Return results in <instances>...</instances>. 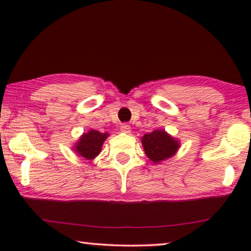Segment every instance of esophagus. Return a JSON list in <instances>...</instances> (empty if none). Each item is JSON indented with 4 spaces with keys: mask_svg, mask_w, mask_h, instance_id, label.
<instances>
[{
    "mask_svg": "<svg viewBox=\"0 0 251 251\" xmlns=\"http://www.w3.org/2000/svg\"><path fill=\"white\" fill-rule=\"evenodd\" d=\"M120 129H121V131L125 133H130V131H131V126H130L129 125H126V123H123V125H121Z\"/></svg>",
    "mask_w": 251,
    "mask_h": 251,
    "instance_id": "obj_1",
    "label": "esophagus"
}]
</instances>
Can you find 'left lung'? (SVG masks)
Listing matches in <instances>:
<instances>
[{"instance_id": "8db88e82", "label": "left lung", "mask_w": 251, "mask_h": 251, "mask_svg": "<svg viewBox=\"0 0 251 251\" xmlns=\"http://www.w3.org/2000/svg\"><path fill=\"white\" fill-rule=\"evenodd\" d=\"M142 144L147 157L154 163H160L174 156L179 149V142L160 129L144 135Z\"/></svg>"}]
</instances>
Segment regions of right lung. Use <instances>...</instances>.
<instances>
[{"instance_id":"right-lung-1","label":"right lung","mask_w":251,"mask_h":251,"mask_svg":"<svg viewBox=\"0 0 251 251\" xmlns=\"http://www.w3.org/2000/svg\"><path fill=\"white\" fill-rule=\"evenodd\" d=\"M109 135L107 132L102 133L97 130H90L87 133H83L81 138L77 140L74 150L78 155L87 160H92L100 153L101 146L105 139Z\"/></svg>"}]
</instances>
